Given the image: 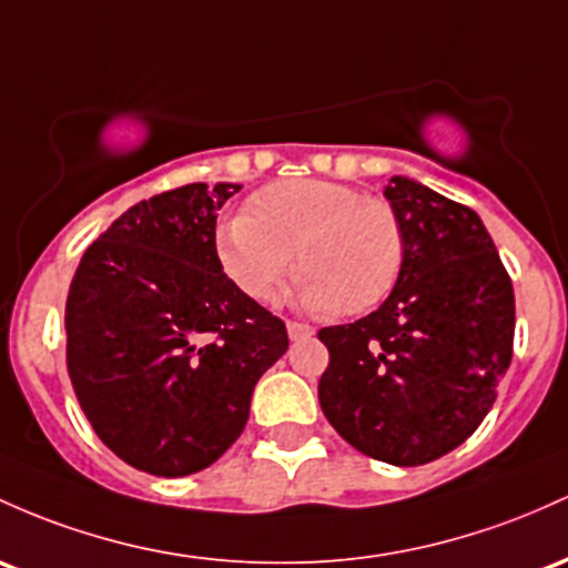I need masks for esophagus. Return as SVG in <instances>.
I'll return each mask as SVG.
<instances>
[{
  "label": "esophagus",
  "instance_id": "1",
  "mask_svg": "<svg viewBox=\"0 0 568 568\" xmlns=\"http://www.w3.org/2000/svg\"><path fill=\"white\" fill-rule=\"evenodd\" d=\"M285 328H288V336L294 342H298V339H310V336L315 334V328L313 326H307V323H298V321H288L285 323Z\"/></svg>",
  "mask_w": 568,
  "mask_h": 568
}]
</instances>
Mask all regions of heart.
<instances>
[{
	"mask_svg": "<svg viewBox=\"0 0 568 568\" xmlns=\"http://www.w3.org/2000/svg\"><path fill=\"white\" fill-rule=\"evenodd\" d=\"M215 253L223 274L251 302H272L294 258L304 307L361 315L396 288L404 226L385 199L347 183L285 180L217 226Z\"/></svg>",
	"mask_w": 568,
	"mask_h": 568,
	"instance_id": "obj_1",
	"label": "heart"
}]
</instances>
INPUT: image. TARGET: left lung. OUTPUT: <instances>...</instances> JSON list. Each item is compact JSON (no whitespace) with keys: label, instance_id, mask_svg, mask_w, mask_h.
<instances>
[{"label":"left lung","instance_id":"8db88e82","mask_svg":"<svg viewBox=\"0 0 568 568\" xmlns=\"http://www.w3.org/2000/svg\"><path fill=\"white\" fill-rule=\"evenodd\" d=\"M404 266L372 315L328 326L323 415L364 456L420 466L464 445L496 402L515 339L513 280L475 210L390 178Z\"/></svg>","mask_w":568,"mask_h":568}]
</instances>
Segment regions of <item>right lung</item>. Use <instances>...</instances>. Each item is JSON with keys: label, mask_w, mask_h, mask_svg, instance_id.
<instances>
[{"label": "right lung", "mask_w": 568, "mask_h": 568, "mask_svg": "<svg viewBox=\"0 0 568 568\" xmlns=\"http://www.w3.org/2000/svg\"><path fill=\"white\" fill-rule=\"evenodd\" d=\"M242 185L191 183L123 213L80 258L67 296V369L99 439L134 469L215 464L288 351L280 317L217 264V210Z\"/></svg>", "instance_id": "1"}]
</instances>
